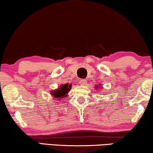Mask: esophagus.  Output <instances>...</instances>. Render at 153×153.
I'll use <instances>...</instances> for the list:
<instances>
[{
    "label": "esophagus",
    "mask_w": 153,
    "mask_h": 153,
    "mask_svg": "<svg viewBox=\"0 0 153 153\" xmlns=\"http://www.w3.org/2000/svg\"><path fill=\"white\" fill-rule=\"evenodd\" d=\"M87 80L85 79H82L79 80V84H80L81 85H87Z\"/></svg>",
    "instance_id": "obj_1"
}]
</instances>
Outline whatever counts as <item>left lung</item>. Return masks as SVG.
Returning a JSON list of instances; mask_svg holds the SVG:
<instances>
[{
	"label": "left lung",
	"mask_w": 153,
	"mask_h": 153,
	"mask_svg": "<svg viewBox=\"0 0 153 153\" xmlns=\"http://www.w3.org/2000/svg\"><path fill=\"white\" fill-rule=\"evenodd\" d=\"M98 87H99V86H98ZM96 88H98V87H97V86H96Z\"/></svg>",
	"instance_id": "8db88e82"
}]
</instances>
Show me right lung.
<instances>
[{"label":"right lung","mask_w":153,"mask_h":153,"mask_svg":"<svg viewBox=\"0 0 153 153\" xmlns=\"http://www.w3.org/2000/svg\"><path fill=\"white\" fill-rule=\"evenodd\" d=\"M71 89V85H68V84L62 85L57 89L51 91V94L53 96V97L55 98H59L60 100L61 98H66L67 96L68 92L70 91Z\"/></svg>","instance_id":"right-lung-1"}]
</instances>
